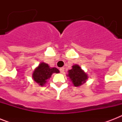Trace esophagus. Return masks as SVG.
Here are the masks:
<instances>
[{"mask_svg":"<svg viewBox=\"0 0 122 122\" xmlns=\"http://www.w3.org/2000/svg\"><path fill=\"white\" fill-rule=\"evenodd\" d=\"M59 71L61 73H64V71H65V68L64 67H61L59 68Z\"/></svg>","mask_w":122,"mask_h":122,"instance_id":"1","label":"esophagus"}]
</instances>
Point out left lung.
I'll return each instance as SVG.
<instances>
[{
	"instance_id": "8db88e82",
	"label": "left lung",
	"mask_w": 122,
	"mask_h": 122,
	"mask_svg": "<svg viewBox=\"0 0 122 122\" xmlns=\"http://www.w3.org/2000/svg\"><path fill=\"white\" fill-rule=\"evenodd\" d=\"M68 76L75 87H78L85 83L87 75L78 65H74L72 69L68 71Z\"/></svg>"
}]
</instances>
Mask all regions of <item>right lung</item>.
I'll return each instance as SVG.
<instances>
[{
    "label": "right lung",
    "mask_w": 122,
    "mask_h": 122,
    "mask_svg": "<svg viewBox=\"0 0 122 122\" xmlns=\"http://www.w3.org/2000/svg\"><path fill=\"white\" fill-rule=\"evenodd\" d=\"M59 71L56 68H51L47 64L41 63L39 66L34 70L33 73V78L39 85L43 86L46 83L48 78L51 76L54 73H59Z\"/></svg>",
    "instance_id": "obj_1"
}]
</instances>
